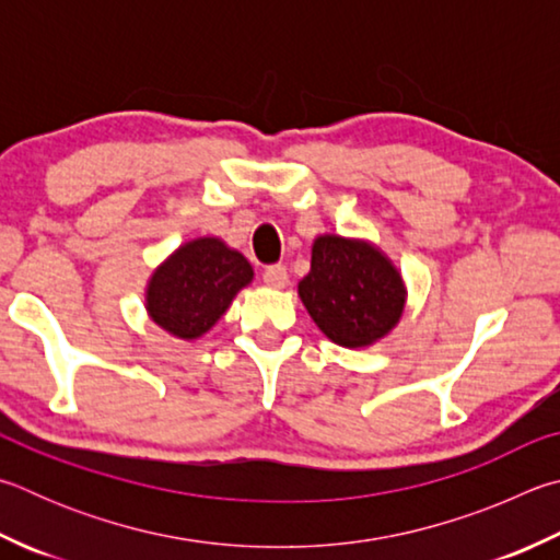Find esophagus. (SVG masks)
I'll return each instance as SVG.
<instances>
[{
	"mask_svg": "<svg viewBox=\"0 0 560 560\" xmlns=\"http://www.w3.org/2000/svg\"><path fill=\"white\" fill-rule=\"evenodd\" d=\"M264 283L271 289H283L289 283V271L283 264H271V267L264 269Z\"/></svg>",
	"mask_w": 560,
	"mask_h": 560,
	"instance_id": "esophagus-1",
	"label": "esophagus"
}]
</instances>
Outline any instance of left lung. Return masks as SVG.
<instances>
[{
  "instance_id": "obj_1",
  "label": "left lung",
  "mask_w": 560,
  "mask_h": 560,
  "mask_svg": "<svg viewBox=\"0 0 560 560\" xmlns=\"http://www.w3.org/2000/svg\"><path fill=\"white\" fill-rule=\"evenodd\" d=\"M299 296L325 338L350 350L389 335L406 306L394 261L368 240L340 235L313 240L311 271L299 281Z\"/></svg>"
}]
</instances>
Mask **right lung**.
<instances>
[{"label":"right lung","mask_w":560,"mask_h":560,"mask_svg":"<svg viewBox=\"0 0 560 560\" xmlns=\"http://www.w3.org/2000/svg\"><path fill=\"white\" fill-rule=\"evenodd\" d=\"M254 279L245 254L220 237H198L161 261L147 283V313L178 340H198Z\"/></svg>","instance_id":"1"}]
</instances>
